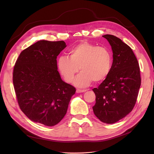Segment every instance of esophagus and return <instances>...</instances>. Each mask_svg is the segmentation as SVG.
<instances>
[{
	"instance_id": "34e87169",
	"label": "esophagus",
	"mask_w": 154,
	"mask_h": 154,
	"mask_svg": "<svg viewBox=\"0 0 154 154\" xmlns=\"http://www.w3.org/2000/svg\"><path fill=\"white\" fill-rule=\"evenodd\" d=\"M77 93H82L86 92V90H80V89H77L76 91Z\"/></svg>"
}]
</instances>
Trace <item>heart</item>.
<instances>
[{"mask_svg":"<svg viewBox=\"0 0 154 154\" xmlns=\"http://www.w3.org/2000/svg\"><path fill=\"white\" fill-rule=\"evenodd\" d=\"M112 56L107 48L83 41L72 48L69 57L61 56L57 60V68L67 82L74 80L79 69L81 72L74 80L79 87H85L92 81L100 82L109 74Z\"/></svg>","mask_w":154,"mask_h":154,"instance_id":"b5f03b06","label":"heart"}]
</instances>
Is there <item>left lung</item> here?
<instances>
[{
    "instance_id": "1",
    "label": "left lung",
    "mask_w": 154,
    "mask_h": 154,
    "mask_svg": "<svg viewBox=\"0 0 154 154\" xmlns=\"http://www.w3.org/2000/svg\"><path fill=\"white\" fill-rule=\"evenodd\" d=\"M109 42L113 62L109 74L97 88L92 107L101 122L116 123L130 113L135 104L141 84L140 68L132 48L119 38L109 34L102 36Z\"/></svg>"
}]
</instances>
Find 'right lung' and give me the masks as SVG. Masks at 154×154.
I'll list each match as a JSON object with an SVG mask.
<instances>
[{"label":"right lung","mask_w":154,"mask_h":154,"mask_svg":"<svg viewBox=\"0 0 154 154\" xmlns=\"http://www.w3.org/2000/svg\"><path fill=\"white\" fill-rule=\"evenodd\" d=\"M64 41L38 40L23 50L15 62L13 84L21 110L30 120L54 126L66 114L75 88L62 80L57 57Z\"/></svg>","instance_id":"1"}]
</instances>
